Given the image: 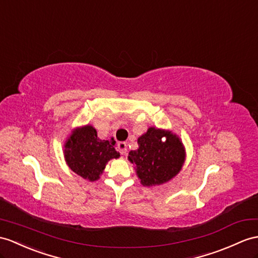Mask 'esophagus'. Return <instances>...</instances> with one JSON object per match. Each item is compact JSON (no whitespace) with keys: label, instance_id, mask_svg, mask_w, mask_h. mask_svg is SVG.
<instances>
[{"label":"esophagus","instance_id":"1","mask_svg":"<svg viewBox=\"0 0 258 258\" xmlns=\"http://www.w3.org/2000/svg\"><path fill=\"white\" fill-rule=\"evenodd\" d=\"M117 146H118V150L120 151L121 154H124L125 152H127V143L125 142H122V141L118 142Z\"/></svg>","mask_w":258,"mask_h":258}]
</instances>
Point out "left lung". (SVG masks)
Returning <instances> with one entry per match:
<instances>
[{"label": "left lung", "instance_id": "1", "mask_svg": "<svg viewBox=\"0 0 258 258\" xmlns=\"http://www.w3.org/2000/svg\"><path fill=\"white\" fill-rule=\"evenodd\" d=\"M138 144L139 148L130 151L128 160L135 165L143 186L164 184L179 173L185 162V148L172 131L150 127L139 137Z\"/></svg>", "mask_w": 258, "mask_h": 258}]
</instances>
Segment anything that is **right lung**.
Instances as JSON below:
<instances>
[{
	"label": "right lung",
	"mask_w": 258,
	"mask_h": 258,
	"mask_svg": "<svg viewBox=\"0 0 258 258\" xmlns=\"http://www.w3.org/2000/svg\"><path fill=\"white\" fill-rule=\"evenodd\" d=\"M114 138L100 140L93 125L86 124L74 129L64 144V159L74 173L90 181L97 180L107 162L118 159Z\"/></svg>",
	"instance_id": "add662e5"
}]
</instances>
